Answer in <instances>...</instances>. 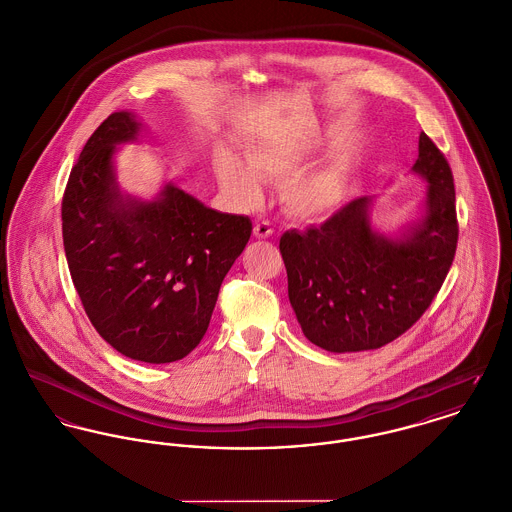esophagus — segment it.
<instances>
[{
	"instance_id": "esophagus-1",
	"label": "esophagus",
	"mask_w": 512,
	"mask_h": 512,
	"mask_svg": "<svg viewBox=\"0 0 512 512\" xmlns=\"http://www.w3.org/2000/svg\"><path fill=\"white\" fill-rule=\"evenodd\" d=\"M253 234L259 239H267V237L273 236V226L265 220H257L255 226H253Z\"/></svg>"
}]
</instances>
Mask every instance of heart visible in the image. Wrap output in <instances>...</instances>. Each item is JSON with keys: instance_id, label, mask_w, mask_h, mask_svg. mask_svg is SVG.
I'll use <instances>...</instances> for the list:
<instances>
[{"instance_id": "b5f03b06", "label": "heart", "mask_w": 512, "mask_h": 512, "mask_svg": "<svg viewBox=\"0 0 512 512\" xmlns=\"http://www.w3.org/2000/svg\"><path fill=\"white\" fill-rule=\"evenodd\" d=\"M310 158V146L300 142H267L247 154V163L222 154L216 171L228 195L239 204L255 206L263 197V181H285L298 173ZM292 177V176H291ZM293 178V177H292ZM347 167L335 159L310 173H302L284 185L282 198L290 214L300 220H319L339 208L347 193Z\"/></svg>"}]
</instances>
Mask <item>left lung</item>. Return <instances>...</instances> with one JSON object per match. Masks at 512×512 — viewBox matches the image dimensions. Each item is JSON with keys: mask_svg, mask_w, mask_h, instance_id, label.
I'll return each mask as SVG.
<instances>
[{"mask_svg": "<svg viewBox=\"0 0 512 512\" xmlns=\"http://www.w3.org/2000/svg\"><path fill=\"white\" fill-rule=\"evenodd\" d=\"M413 171L427 185L423 214L399 237L370 224L372 198H354L319 228L280 237L288 298L298 323L329 353L380 349L433 304L456 255L454 177L421 132Z\"/></svg>", "mask_w": 512, "mask_h": 512, "instance_id": "8db88e82", "label": "left lung"}]
</instances>
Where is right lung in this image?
<instances>
[{"mask_svg":"<svg viewBox=\"0 0 512 512\" xmlns=\"http://www.w3.org/2000/svg\"><path fill=\"white\" fill-rule=\"evenodd\" d=\"M140 126L120 111L91 134L62 198V237L97 333L132 360L165 364L185 358L204 337L222 280L253 226L173 183L154 200L122 195L113 158Z\"/></svg>","mask_w":512,"mask_h":512,"instance_id":"add662e5","label":"right lung"}]
</instances>
